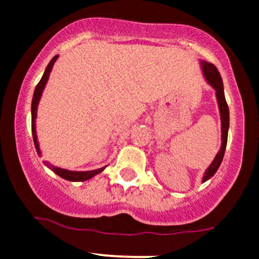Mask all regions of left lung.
<instances>
[{"label":"left lung","mask_w":259,"mask_h":259,"mask_svg":"<svg viewBox=\"0 0 259 259\" xmlns=\"http://www.w3.org/2000/svg\"><path fill=\"white\" fill-rule=\"evenodd\" d=\"M201 67H202L203 77L207 80V83L212 88L216 91V98L217 103H219L220 108V115H221V133H222V144L221 149L217 152L216 157H214L213 161L211 162V165L208 166L207 170H206L205 175L202 178V182L207 181L208 179H211L212 176L216 174V171L219 170L220 165H221L223 160V155H225L226 145H227V137H228V126H230V110H228L227 102H226L225 98V92H223V83L222 78L220 75L219 70L212 63H208L206 61H201Z\"/></svg>","instance_id":"obj_1"}]
</instances>
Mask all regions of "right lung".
Segmentation results:
<instances>
[{"label":"right lung","mask_w":259,"mask_h":259,"mask_svg":"<svg viewBox=\"0 0 259 259\" xmlns=\"http://www.w3.org/2000/svg\"><path fill=\"white\" fill-rule=\"evenodd\" d=\"M57 58H58V56L53 57V58L51 59L50 63H48L45 73H43V77L40 78L39 83L37 84L36 89H34L33 99H32V120H31L32 121V135H33V141H34V146H36V150L39 155H40V150H39V145H38L37 134H36L37 107H38V103H39L40 97H42L43 89H45L48 78H50L52 68H53L54 62L57 61ZM46 165H47L48 167L53 171V172H56L57 175L61 176L62 179L68 180V181H85V180L92 179L93 176L100 174L105 168V167H102V168H98V170H92V171H69V170H65V168H61V167H57V166H54V165H51L50 162H46Z\"/></svg>","instance_id":"obj_1"}]
</instances>
